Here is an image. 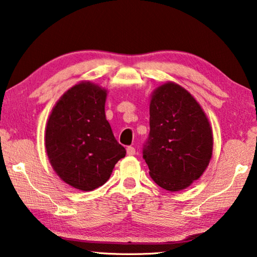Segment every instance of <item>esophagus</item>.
<instances>
[{
  "label": "esophagus",
  "instance_id": "esophagus-1",
  "mask_svg": "<svg viewBox=\"0 0 257 257\" xmlns=\"http://www.w3.org/2000/svg\"><path fill=\"white\" fill-rule=\"evenodd\" d=\"M136 153V150L135 148H133V146H128L127 148V154L128 156H134V154Z\"/></svg>",
  "mask_w": 257,
  "mask_h": 257
}]
</instances>
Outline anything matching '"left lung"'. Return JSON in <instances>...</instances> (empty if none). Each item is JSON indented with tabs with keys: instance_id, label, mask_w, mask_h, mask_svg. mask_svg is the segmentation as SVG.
<instances>
[{
	"instance_id": "8db88e82",
	"label": "left lung",
	"mask_w": 257,
	"mask_h": 257,
	"mask_svg": "<svg viewBox=\"0 0 257 257\" xmlns=\"http://www.w3.org/2000/svg\"><path fill=\"white\" fill-rule=\"evenodd\" d=\"M213 153V133L205 112L189 91L168 82L153 92L150 134L143 159L150 175L167 191H180L197 181Z\"/></svg>"
}]
</instances>
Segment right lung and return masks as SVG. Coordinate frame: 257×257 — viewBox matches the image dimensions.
<instances>
[{
  "label": "right lung",
  "instance_id": "1",
  "mask_svg": "<svg viewBox=\"0 0 257 257\" xmlns=\"http://www.w3.org/2000/svg\"><path fill=\"white\" fill-rule=\"evenodd\" d=\"M105 100L106 90L82 82L64 93L49 116L48 158L57 175L75 189L101 186L125 156L105 116Z\"/></svg>",
  "mask_w": 257,
  "mask_h": 257
}]
</instances>
